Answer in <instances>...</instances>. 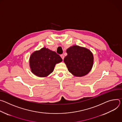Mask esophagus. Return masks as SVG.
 <instances>
[{"label":"esophagus","mask_w":122,"mask_h":122,"mask_svg":"<svg viewBox=\"0 0 122 122\" xmlns=\"http://www.w3.org/2000/svg\"><path fill=\"white\" fill-rule=\"evenodd\" d=\"M61 58H62V59L63 60L64 57V55H63V54H61Z\"/></svg>","instance_id":"1"}]
</instances>
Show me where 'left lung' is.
I'll list each match as a JSON object with an SVG mask.
<instances>
[{
  "instance_id": "left-lung-1",
  "label": "left lung",
  "mask_w": 122,
  "mask_h": 122,
  "mask_svg": "<svg viewBox=\"0 0 122 122\" xmlns=\"http://www.w3.org/2000/svg\"><path fill=\"white\" fill-rule=\"evenodd\" d=\"M67 55L64 59L69 72L77 77L87 75L92 70L93 56L88 49L78 46H73L66 50Z\"/></svg>"
}]
</instances>
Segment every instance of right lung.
<instances>
[{"label": "right lung", "mask_w": 122, "mask_h": 122, "mask_svg": "<svg viewBox=\"0 0 122 122\" xmlns=\"http://www.w3.org/2000/svg\"><path fill=\"white\" fill-rule=\"evenodd\" d=\"M62 61L55 51L43 47L31 54L30 66L31 72L39 77H46L53 72L57 63Z\"/></svg>", "instance_id": "1"}]
</instances>
